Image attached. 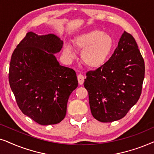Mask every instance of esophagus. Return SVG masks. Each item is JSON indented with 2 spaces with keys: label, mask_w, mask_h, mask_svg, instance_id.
Wrapping results in <instances>:
<instances>
[{
  "label": "esophagus",
  "mask_w": 154,
  "mask_h": 154,
  "mask_svg": "<svg viewBox=\"0 0 154 154\" xmlns=\"http://www.w3.org/2000/svg\"><path fill=\"white\" fill-rule=\"evenodd\" d=\"M85 76L82 75V74H79V75H77V79H78V82L79 85H82L84 83V81H85Z\"/></svg>",
  "instance_id": "34e87169"
}]
</instances>
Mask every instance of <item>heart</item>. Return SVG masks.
Returning a JSON list of instances; mask_svg holds the SVG:
<instances>
[{
    "instance_id": "b5f03b06",
    "label": "heart",
    "mask_w": 154,
    "mask_h": 154,
    "mask_svg": "<svg viewBox=\"0 0 154 154\" xmlns=\"http://www.w3.org/2000/svg\"><path fill=\"white\" fill-rule=\"evenodd\" d=\"M73 45L78 50H82L81 58L87 66L95 68L101 66L109 56L114 45L110 34L99 30H91L82 33L73 39ZM67 56H73L72 48L69 45L64 47Z\"/></svg>"
}]
</instances>
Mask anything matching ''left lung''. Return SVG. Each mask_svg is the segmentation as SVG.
I'll return each instance as SVG.
<instances>
[{
	"instance_id": "obj_1",
	"label": "left lung",
	"mask_w": 154,
	"mask_h": 154,
	"mask_svg": "<svg viewBox=\"0 0 154 154\" xmlns=\"http://www.w3.org/2000/svg\"><path fill=\"white\" fill-rule=\"evenodd\" d=\"M144 73V60L136 41L124 32L109 60L86 74L84 86L94 118L110 122L125 116L139 99Z\"/></svg>"
}]
</instances>
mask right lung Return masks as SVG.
Wrapping results in <instances>:
<instances>
[{
  "label": "right lung",
  "mask_w": 154,
  "mask_h": 154,
  "mask_svg": "<svg viewBox=\"0 0 154 154\" xmlns=\"http://www.w3.org/2000/svg\"><path fill=\"white\" fill-rule=\"evenodd\" d=\"M63 45L54 34L29 32L12 54L8 78L18 107L42 125L62 121L69 96L78 86L75 72L60 65L54 56Z\"/></svg>",
  "instance_id": "right-lung-1"
}]
</instances>
